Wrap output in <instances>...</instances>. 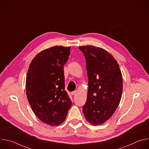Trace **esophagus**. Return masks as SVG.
Listing matches in <instances>:
<instances>
[{
  "label": "esophagus",
  "instance_id": "1",
  "mask_svg": "<svg viewBox=\"0 0 149 149\" xmlns=\"http://www.w3.org/2000/svg\"><path fill=\"white\" fill-rule=\"evenodd\" d=\"M77 91H74L71 92V94H72V95H74L77 94Z\"/></svg>",
  "mask_w": 149,
  "mask_h": 149
}]
</instances>
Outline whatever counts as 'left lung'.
I'll list each match as a JSON object with an SVG mask.
<instances>
[{
	"label": "left lung",
	"instance_id": "left-lung-1",
	"mask_svg": "<svg viewBox=\"0 0 149 149\" xmlns=\"http://www.w3.org/2000/svg\"><path fill=\"white\" fill-rule=\"evenodd\" d=\"M79 49L86 58L88 77L83 113L91 124L100 125L113 116L120 103L122 74L117 61L108 51L92 45L79 47Z\"/></svg>",
	"mask_w": 149,
	"mask_h": 149
}]
</instances>
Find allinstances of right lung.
Listing matches in <instances>:
<instances>
[{
    "instance_id": "1",
    "label": "right lung",
    "mask_w": 149,
    "mask_h": 149,
    "mask_svg": "<svg viewBox=\"0 0 149 149\" xmlns=\"http://www.w3.org/2000/svg\"><path fill=\"white\" fill-rule=\"evenodd\" d=\"M70 47L55 46L38 53L31 61L26 79L31 107L40 120L58 125L66 118L72 102L65 89L63 65Z\"/></svg>"
}]
</instances>
